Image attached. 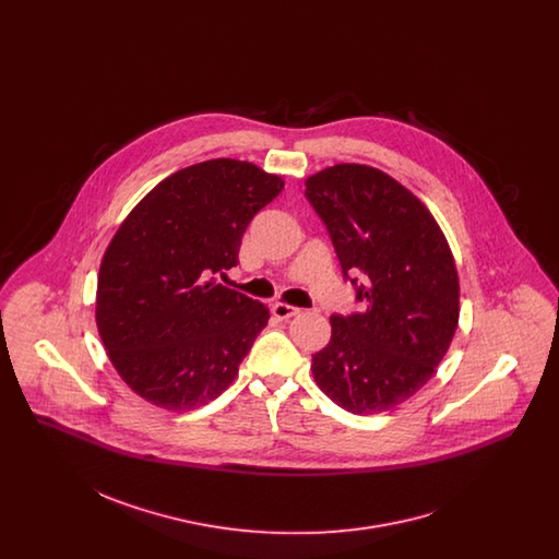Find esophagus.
<instances>
[{
    "mask_svg": "<svg viewBox=\"0 0 559 559\" xmlns=\"http://www.w3.org/2000/svg\"><path fill=\"white\" fill-rule=\"evenodd\" d=\"M272 314H274L278 320H289L293 319L295 314H299V310H297V308H293L289 304L276 301V304H272Z\"/></svg>",
    "mask_w": 559,
    "mask_h": 559,
    "instance_id": "34e87169",
    "label": "esophagus"
}]
</instances>
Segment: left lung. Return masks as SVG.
Listing matches in <instances>:
<instances>
[{
	"instance_id": "1",
	"label": "left lung",
	"mask_w": 559,
	"mask_h": 559,
	"mask_svg": "<svg viewBox=\"0 0 559 559\" xmlns=\"http://www.w3.org/2000/svg\"><path fill=\"white\" fill-rule=\"evenodd\" d=\"M360 312L331 317V342L312 356L320 390L354 415H377L433 377L459 322L451 247L426 205L392 176L358 163L306 180Z\"/></svg>"
}]
</instances>
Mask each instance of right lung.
<instances>
[{"label":"right lung","mask_w":559,"mask_h":559,"mask_svg":"<svg viewBox=\"0 0 559 559\" xmlns=\"http://www.w3.org/2000/svg\"><path fill=\"white\" fill-rule=\"evenodd\" d=\"M283 187L247 160H203L165 178L123 219L100 264L96 324L140 399L192 411L235 381L270 312L215 276L237 266L249 222Z\"/></svg>","instance_id":"right-lung-1"}]
</instances>
